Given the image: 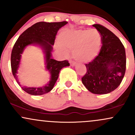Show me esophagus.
Here are the masks:
<instances>
[{"label": "esophagus", "instance_id": "obj_1", "mask_svg": "<svg viewBox=\"0 0 135 135\" xmlns=\"http://www.w3.org/2000/svg\"><path fill=\"white\" fill-rule=\"evenodd\" d=\"M70 65L73 66L75 65V63H75L74 61H72V60H71V61H70Z\"/></svg>", "mask_w": 135, "mask_h": 135}]
</instances>
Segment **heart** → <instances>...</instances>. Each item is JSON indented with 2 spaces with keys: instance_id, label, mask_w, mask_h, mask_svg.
Masks as SVG:
<instances>
[{
  "instance_id": "b5f03b06",
  "label": "heart",
  "mask_w": 135,
  "mask_h": 135,
  "mask_svg": "<svg viewBox=\"0 0 135 135\" xmlns=\"http://www.w3.org/2000/svg\"><path fill=\"white\" fill-rule=\"evenodd\" d=\"M58 49L65 54L74 50L77 61L88 63L97 57L102 45V35L97 29L65 30L59 36Z\"/></svg>"
}]
</instances>
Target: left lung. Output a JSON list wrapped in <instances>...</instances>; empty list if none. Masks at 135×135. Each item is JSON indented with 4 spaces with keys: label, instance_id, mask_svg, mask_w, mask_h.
<instances>
[{
    "label": "left lung",
    "instance_id": "8db88e82",
    "mask_svg": "<svg viewBox=\"0 0 135 135\" xmlns=\"http://www.w3.org/2000/svg\"><path fill=\"white\" fill-rule=\"evenodd\" d=\"M102 35V47L98 55L85 65L86 74L82 82L93 94L112 92L121 83L126 67L125 48L120 39L100 24L93 25Z\"/></svg>",
    "mask_w": 135,
    "mask_h": 135
}]
</instances>
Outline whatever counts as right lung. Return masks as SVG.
<instances>
[{"label":"right lung","mask_w":135,"mask_h":135,"mask_svg":"<svg viewBox=\"0 0 135 135\" xmlns=\"http://www.w3.org/2000/svg\"><path fill=\"white\" fill-rule=\"evenodd\" d=\"M66 21L47 23L41 21L33 25L20 35L15 45L11 56V65L13 75L21 89L32 95H42L51 91L58 79L59 73L62 68L70 65L67 60L59 61L51 58L52 46L59 29L67 24ZM36 45L41 47L45 55L46 69L51 74L50 80L47 85L42 87L22 86L17 80V69L19 68L21 55L27 46Z\"/></svg>","instance_id":"right-lung-1"}]
</instances>
